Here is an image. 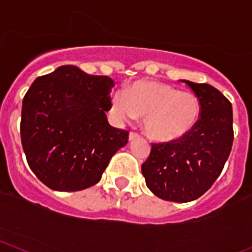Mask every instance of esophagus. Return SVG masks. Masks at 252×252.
I'll use <instances>...</instances> for the list:
<instances>
[{
    "label": "esophagus",
    "instance_id": "34e87169",
    "mask_svg": "<svg viewBox=\"0 0 252 252\" xmlns=\"http://www.w3.org/2000/svg\"><path fill=\"white\" fill-rule=\"evenodd\" d=\"M139 137H140V134L135 133V131H131V133L129 134V140H130V141H133V140L139 139Z\"/></svg>",
    "mask_w": 252,
    "mask_h": 252
}]
</instances>
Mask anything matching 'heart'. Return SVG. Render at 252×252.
<instances>
[{"instance_id": "b5f03b06", "label": "heart", "mask_w": 252, "mask_h": 252, "mask_svg": "<svg viewBox=\"0 0 252 252\" xmlns=\"http://www.w3.org/2000/svg\"><path fill=\"white\" fill-rule=\"evenodd\" d=\"M111 112L118 121L144 117V129L151 139L160 142L186 136L200 116L199 99L193 93L180 92L158 82H135L111 97Z\"/></svg>"}]
</instances>
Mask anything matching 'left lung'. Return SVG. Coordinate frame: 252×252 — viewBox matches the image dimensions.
I'll use <instances>...</instances> for the list:
<instances>
[{
	"mask_svg": "<svg viewBox=\"0 0 252 252\" xmlns=\"http://www.w3.org/2000/svg\"><path fill=\"white\" fill-rule=\"evenodd\" d=\"M182 82L199 99V119L186 136L152 144L141 165L152 193L177 203L198 199L213 186L228 159L234 137L229 100L210 84Z\"/></svg>",
	"mask_w": 252,
	"mask_h": 252,
	"instance_id": "8db88e82",
	"label": "left lung"
}]
</instances>
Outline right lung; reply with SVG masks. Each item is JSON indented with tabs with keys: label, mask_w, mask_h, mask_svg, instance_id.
I'll use <instances>...</instances> for the list:
<instances>
[{
	"label": "right lung",
	"mask_w": 252,
	"mask_h": 252,
	"mask_svg": "<svg viewBox=\"0 0 252 252\" xmlns=\"http://www.w3.org/2000/svg\"><path fill=\"white\" fill-rule=\"evenodd\" d=\"M113 87L107 76L65 65L29 88L21 108V145L30 169L50 189L94 186L126 145L128 130L111 126L105 113Z\"/></svg>",
	"instance_id": "add662e5"
}]
</instances>
